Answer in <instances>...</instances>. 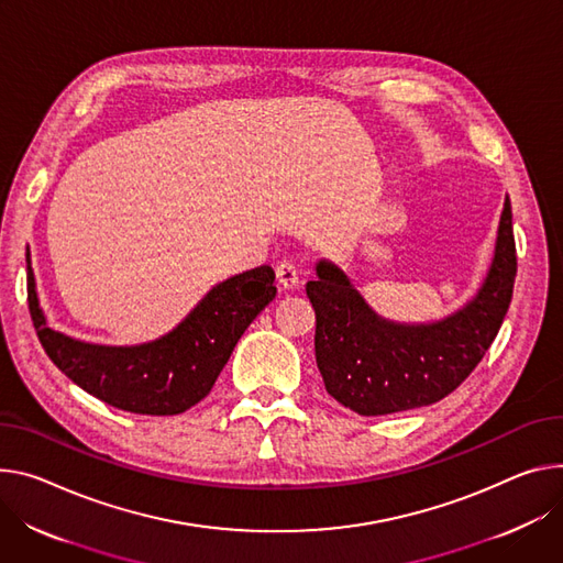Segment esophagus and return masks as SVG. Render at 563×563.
<instances>
[{
  "label": "esophagus",
  "instance_id": "34e87169",
  "mask_svg": "<svg viewBox=\"0 0 563 563\" xmlns=\"http://www.w3.org/2000/svg\"><path fill=\"white\" fill-rule=\"evenodd\" d=\"M276 278H278V285H280L283 289H294V287H298V283H300L298 269H296L291 263H280V265L276 267Z\"/></svg>",
  "mask_w": 563,
  "mask_h": 563
}]
</instances>
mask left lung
Returning <instances> with one entry per match:
<instances>
[{
	"mask_svg": "<svg viewBox=\"0 0 563 563\" xmlns=\"http://www.w3.org/2000/svg\"><path fill=\"white\" fill-rule=\"evenodd\" d=\"M517 246L505 197L496 249L478 294L433 323L382 319L330 261L305 291L317 312V366L325 390L360 416L429 406L453 393L483 360L512 300Z\"/></svg>",
	"mask_w": 563,
	"mask_h": 563,
	"instance_id": "left-lung-1",
	"label": "left lung"
}]
</instances>
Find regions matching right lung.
I'll list each match as a JSON object with an SVG mask.
<instances>
[{"mask_svg": "<svg viewBox=\"0 0 563 563\" xmlns=\"http://www.w3.org/2000/svg\"><path fill=\"white\" fill-rule=\"evenodd\" d=\"M26 269L29 312L48 360L89 395L139 416H177L207 397L238 339L276 296V274L263 265L216 285L155 341L98 345L48 328L29 251Z\"/></svg>", "mask_w": 563, "mask_h": 563, "instance_id": "add662e5", "label": "right lung"}]
</instances>
